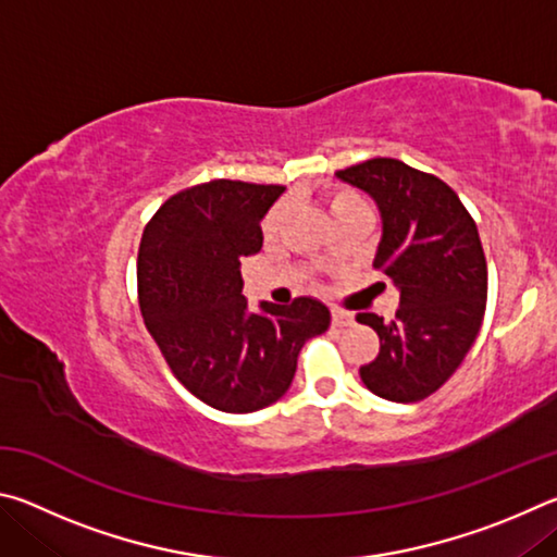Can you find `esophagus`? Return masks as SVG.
I'll use <instances>...</instances> for the list:
<instances>
[{"label": "esophagus", "instance_id": "esophagus-1", "mask_svg": "<svg viewBox=\"0 0 557 557\" xmlns=\"http://www.w3.org/2000/svg\"><path fill=\"white\" fill-rule=\"evenodd\" d=\"M332 324L338 326V329L351 326V324H354V314L344 312V309H334V312H332Z\"/></svg>", "mask_w": 557, "mask_h": 557}]
</instances>
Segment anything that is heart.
I'll return each instance as SVG.
<instances>
[{
	"mask_svg": "<svg viewBox=\"0 0 557 557\" xmlns=\"http://www.w3.org/2000/svg\"><path fill=\"white\" fill-rule=\"evenodd\" d=\"M324 201H326V211L332 219H338V215H344V213L366 211L363 201L358 199L354 191H348V188H342V186H329L324 191ZM285 215H287V203H277L275 209H270L265 221H262V233L272 238V235L282 228V223H285Z\"/></svg>",
	"mask_w": 557,
	"mask_h": 557,
	"instance_id": "obj_1",
	"label": "heart"
}]
</instances>
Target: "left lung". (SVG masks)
Wrapping results in <instances>:
<instances>
[{
    "mask_svg": "<svg viewBox=\"0 0 557 557\" xmlns=\"http://www.w3.org/2000/svg\"><path fill=\"white\" fill-rule=\"evenodd\" d=\"M381 211L373 268L400 289L393 322L363 312L381 351L361 366V381L379 398L418 403L465 361L486 309V258L476 223L442 178L400 159H369L336 172Z\"/></svg>",
    "mask_w": 557,
    "mask_h": 557,
    "instance_id": "8db88e82",
    "label": "left lung"
}]
</instances>
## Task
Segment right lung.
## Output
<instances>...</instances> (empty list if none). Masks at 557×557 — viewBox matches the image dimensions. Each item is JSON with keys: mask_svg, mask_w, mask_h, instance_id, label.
Listing matches in <instances>:
<instances>
[{"mask_svg": "<svg viewBox=\"0 0 557 557\" xmlns=\"http://www.w3.org/2000/svg\"><path fill=\"white\" fill-rule=\"evenodd\" d=\"M285 186L215 178L174 194L147 223L137 295L169 369L223 412H256L287 393L307 338L332 314L319 299L250 312L240 260L262 248L260 221Z\"/></svg>", "mask_w": 557, "mask_h": 557, "instance_id": "1", "label": "right lung"}]
</instances>
